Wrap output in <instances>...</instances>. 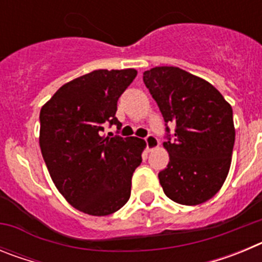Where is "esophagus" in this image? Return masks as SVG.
Instances as JSON below:
<instances>
[{"label": "esophagus", "mask_w": 262, "mask_h": 262, "mask_svg": "<svg viewBox=\"0 0 262 262\" xmlns=\"http://www.w3.org/2000/svg\"><path fill=\"white\" fill-rule=\"evenodd\" d=\"M145 143H147L148 152L154 151L155 148L159 147V140H157L156 136H154V135H148L147 138H145Z\"/></svg>", "instance_id": "1"}]
</instances>
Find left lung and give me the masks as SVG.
<instances>
[{"label": "left lung", "instance_id": "8db88e82", "mask_svg": "<svg viewBox=\"0 0 262 262\" xmlns=\"http://www.w3.org/2000/svg\"><path fill=\"white\" fill-rule=\"evenodd\" d=\"M143 81L174 139L164 142L169 163L159 173L168 198L195 206L221 190L231 166L235 126L232 107L209 81L177 67H155ZM168 129V128H166Z\"/></svg>", "mask_w": 262, "mask_h": 262}]
</instances>
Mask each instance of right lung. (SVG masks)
I'll return each mask as SVG.
<instances>
[{
    "label": "right lung",
    "instance_id": "add662e5",
    "mask_svg": "<svg viewBox=\"0 0 262 262\" xmlns=\"http://www.w3.org/2000/svg\"><path fill=\"white\" fill-rule=\"evenodd\" d=\"M138 72L98 69L59 88L40 110L39 144L59 193L78 211L114 214L127 203L131 178L142 163L143 139L102 135L118 98Z\"/></svg>",
    "mask_w": 262,
    "mask_h": 262
}]
</instances>
